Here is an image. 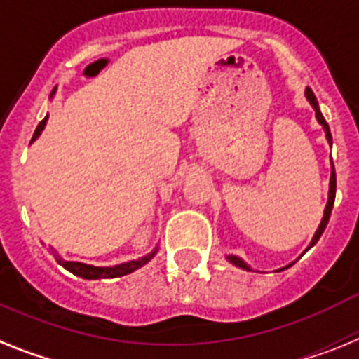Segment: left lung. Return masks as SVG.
<instances>
[{
	"instance_id": "obj_1",
	"label": "left lung",
	"mask_w": 359,
	"mask_h": 359,
	"mask_svg": "<svg viewBox=\"0 0 359 359\" xmlns=\"http://www.w3.org/2000/svg\"><path fill=\"white\" fill-rule=\"evenodd\" d=\"M305 97H307V101L311 102V106H313L314 111H316V119H318V123L322 124L323 130H325L327 141H329V144H332V135H330L329 124H327V121L323 119V115H322V111H320V106H318V101H316V97H314L313 90L311 88L305 90ZM330 164H332V162H330ZM334 197H336V171H334V166H332V171H330V184H329V201H327L325 211H323V218H322V222H320V227H318V231L314 233L313 240H311V244L307 249L313 248V245L318 242V238L322 236V233L325 231V227H327V224H329V218H330V211H332V205H334ZM227 260L231 262V264H235L236 267H242V269H245V271H251V267H249L248 264L242 260V258L235 257V255H227ZM287 267H283V269H287ZM283 269H278V271H283Z\"/></svg>"
}]
</instances>
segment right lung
Returning <instances> with one entry per match:
<instances>
[{
    "mask_svg": "<svg viewBox=\"0 0 359 359\" xmlns=\"http://www.w3.org/2000/svg\"><path fill=\"white\" fill-rule=\"evenodd\" d=\"M54 93H55V88L52 90L50 97H52ZM46 119H48V115H46L41 123L37 124L36 132H34V137H32V142L36 141L37 137L41 135L43 130H45ZM155 253H157V249H154L151 253H148L146 257L139 258V260L124 262V264H119V266H111V267H95V266H88V264H81V262H68V260H63V258L59 257L57 253H54V255H55V260H57L59 266H63L65 269L70 271L72 274H76V276H81V278H85V280H99V278H119V276H124V274L133 273V271H137L139 267L144 266V264H148V262L155 257Z\"/></svg>",
    "mask_w": 359,
    "mask_h": 359,
    "instance_id": "right-lung-1",
    "label": "right lung"
}]
</instances>
